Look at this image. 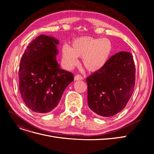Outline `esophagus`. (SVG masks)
<instances>
[{
    "instance_id": "1",
    "label": "esophagus",
    "mask_w": 154,
    "mask_h": 154,
    "mask_svg": "<svg viewBox=\"0 0 154 154\" xmlns=\"http://www.w3.org/2000/svg\"><path fill=\"white\" fill-rule=\"evenodd\" d=\"M83 77L80 75H76L74 77V80H82Z\"/></svg>"
}]
</instances>
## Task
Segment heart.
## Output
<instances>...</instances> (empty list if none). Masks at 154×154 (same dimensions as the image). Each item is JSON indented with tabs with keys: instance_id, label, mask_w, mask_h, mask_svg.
<instances>
[{
	"instance_id": "b5f03b06",
	"label": "heart",
	"mask_w": 154,
	"mask_h": 154,
	"mask_svg": "<svg viewBox=\"0 0 154 154\" xmlns=\"http://www.w3.org/2000/svg\"><path fill=\"white\" fill-rule=\"evenodd\" d=\"M112 51V43L107 38L79 37L73 40L70 47H62V62L66 68L71 69L77 64V58L82 57L84 67L90 72H95L106 65Z\"/></svg>"
}]
</instances>
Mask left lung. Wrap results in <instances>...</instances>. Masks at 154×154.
<instances>
[{
	"label": "left lung",
	"instance_id": "obj_1",
	"mask_svg": "<svg viewBox=\"0 0 154 154\" xmlns=\"http://www.w3.org/2000/svg\"><path fill=\"white\" fill-rule=\"evenodd\" d=\"M86 81L89 108L101 117L118 114L125 108L134 90L135 67L132 54L119 52L112 55Z\"/></svg>",
	"mask_w": 154,
	"mask_h": 154
}]
</instances>
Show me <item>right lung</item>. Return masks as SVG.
I'll list each match as a JSON object with an SVG mask.
<instances>
[{
    "instance_id": "obj_1",
    "label": "right lung",
    "mask_w": 154,
    "mask_h": 154,
    "mask_svg": "<svg viewBox=\"0 0 154 154\" xmlns=\"http://www.w3.org/2000/svg\"><path fill=\"white\" fill-rule=\"evenodd\" d=\"M59 40L40 35L28 45L20 62L19 91L32 111L45 114L54 109L66 87L74 80L72 73L60 69L56 60Z\"/></svg>"
}]
</instances>
